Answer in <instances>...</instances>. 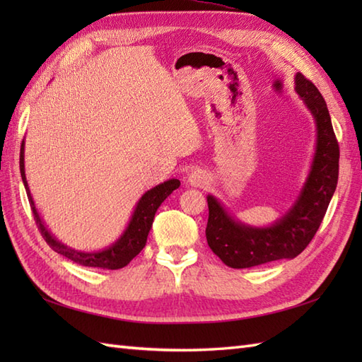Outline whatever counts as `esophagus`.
Masks as SVG:
<instances>
[{"mask_svg": "<svg viewBox=\"0 0 362 362\" xmlns=\"http://www.w3.org/2000/svg\"><path fill=\"white\" fill-rule=\"evenodd\" d=\"M188 183L191 187L202 188L206 185V183H209V175H206L202 169H199V168L193 169V171L188 174Z\"/></svg>", "mask_w": 362, "mask_h": 362, "instance_id": "34e87169", "label": "esophagus"}]
</instances>
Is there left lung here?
<instances>
[{"label": "left lung", "mask_w": 362, "mask_h": 362, "mask_svg": "<svg viewBox=\"0 0 362 362\" xmlns=\"http://www.w3.org/2000/svg\"><path fill=\"white\" fill-rule=\"evenodd\" d=\"M296 91L316 121L317 141L311 171L294 205L271 227H250L235 221L214 196H206V243L222 263L245 269L269 261L296 258L319 230L339 177V144L325 99L302 73L296 74Z\"/></svg>", "instance_id": "left-lung-1"}]
</instances>
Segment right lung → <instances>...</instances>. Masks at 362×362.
I'll return each mask as SVG.
<instances>
[{
  "label": "right lung",
  "mask_w": 362,
  "mask_h": 362,
  "mask_svg": "<svg viewBox=\"0 0 362 362\" xmlns=\"http://www.w3.org/2000/svg\"><path fill=\"white\" fill-rule=\"evenodd\" d=\"M20 173H21L23 183H25L30 209H33L35 224L38 230H40L43 240L48 243L49 247L54 252L60 253V255L66 257L68 259H71L81 266L101 267V269L124 267L143 250L146 241H148V235L152 227L153 216H156L157 209L174 189L180 187L179 180L171 179L160 183V185L153 187L149 191H146L135 206L132 219H130L127 228L124 230V233L121 235V238L117 243H113L107 249L99 250V252H79L57 241L56 238L49 233V230L45 227L40 214L37 213L33 196H30V191L26 182V174H25V141L21 143V149H20Z\"/></svg>",
  "instance_id": "add662e5"
}]
</instances>
